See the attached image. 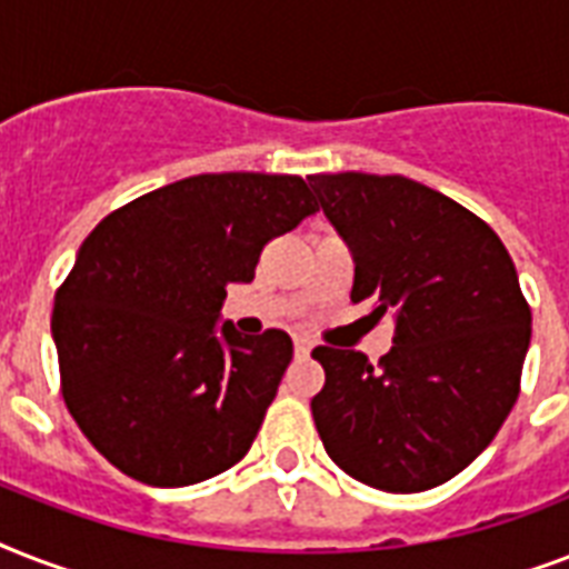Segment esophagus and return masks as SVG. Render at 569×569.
I'll return each instance as SVG.
<instances>
[{"label":"esophagus","mask_w":569,"mask_h":569,"mask_svg":"<svg viewBox=\"0 0 569 569\" xmlns=\"http://www.w3.org/2000/svg\"><path fill=\"white\" fill-rule=\"evenodd\" d=\"M310 351H312L310 339H303V337L295 339V355H298V357H310Z\"/></svg>","instance_id":"obj_1"}]
</instances>
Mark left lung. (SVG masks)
<instances>
[{
	"mask_svg": "<svg viewBox=\"0 0 569 569\" xmlns=\"http://www.w3.org/2000/svg\"><path fill=\"white\" fill-rule=\"evenodd\" d=\"M310 189L355 259L351 301L392 319L372 366L321 346L312 419L339 469L387 493H422L490 446L520 396L531 310L502 239L407 177L316 173Z\"/></svg>",
	"mask_w": 569,
	"mask_h": 569,
	"instance_id": "1",
	"label": "left lung"
}]
</instances>
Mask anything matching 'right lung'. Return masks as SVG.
<instances>
[{"label":"right lung","instance_id":"1","mask_svg":"<svg viewBox=\"0 0 569 569\" xmlns=\"http://www.w3.org/2000/svg\"><path fill=\"white\" fill-rule=\"evenodd\" d=\"M319 212L301 177L200 173L106 214L56 292L61 389L102 458L189 487L248 455L292 339L241 337L221 307L274 236Z\"/></svg>","mask_w":569,"mask_h":569}]
</instances>
